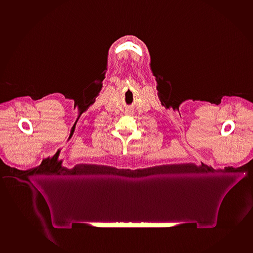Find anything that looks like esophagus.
<instances>
[{"instance_id": "obj_1", "label": "esophagus", "mask_w": 253, "mask_h": 253, "mask_svg": "<svg viewBox=\"0 0 253 253\" xmlns=\"http://www.w3.org/2000/svg\"><path fill=\"white\" fill-rule=\"evenodd\" d=\"M126 115H127V116H131V115H133V111L131 110V109H127L126 111Z\"/></svg>"}]
</instances>
